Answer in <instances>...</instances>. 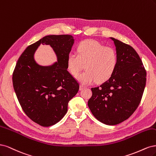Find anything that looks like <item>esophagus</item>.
<instances>
[{"label": "esophagus", "instance_id": "34e87169", "mask_svg": "<svg viewBox=\"0 0 156 156\" xmlns=\"http://www.w3.org/2000/svg\"><path fill=\"white\" fill-rule=\"evenodd\" d=\"M84 88H85L84 86H83V85H80L79 90H80V91H82V90H83Z\"/></svg>", "mask_w": 156, "mask_h": 156}]
</instances>
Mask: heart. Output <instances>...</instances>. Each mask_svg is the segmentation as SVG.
<instances>
[{
	"mask_svg": "<svg viewBox=\"0 0 156 156\" xmlns=\"http://www.w3.org/2000/svg\"><path fill=\"white\" fill-rule=\"evenodd\" d=\"M78 55L70 53L67 58V68L76 76L85 65L86 71L80 74L77 80L82 85L97 81L106 82L115 73L118 65V55L114 48L105 47L95 40L88 39L80 43L77 47Z\"/></svg>",
	"mask_w": 156,
	"mask_h": 156,
	"instance_id": "obj_1",
	"label": "heart"
}]
</instances>
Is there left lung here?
<instances>
[{"label":"left lung","instance_id":"1","mask_svg":"<svg viewBox=\"0 0 156 156\" xmlns=\"http://www.w3.org/2000/svg\"><path fill=\"white\" fill-rule=\"evenodd\" d=\"M113 41L118 55L115 73L99 87L91 88L88 106L94 117L107 125L128 119L140 104L146 85L147 73L134 48L118 39Z\"/></svg>","mask_w":156,"mask_h":156}]
</instances>
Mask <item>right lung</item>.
Segmentation results:
<instances>
[{
	"mask_svg": "<svg viewBox=\"0 0 156 156\" xmlns=\"http://www.w3.org/2000/svg\"><path fill=\"white\" fill-rule=\"evenodd\" d=\"M74 43L71 35H50L30 45L19 58L13 73V85L20 105L34 122L48 127L58 122L67 112L69 100L79 84L67 68V58ZM49 45L57 62L37 64L34 54L41 45Z\"/></svg>",
	"mask_w": 156,
	"mask_h": 156,
	"instance_id": "obj_1",
	"label": "right lung"
}]
</instances>
